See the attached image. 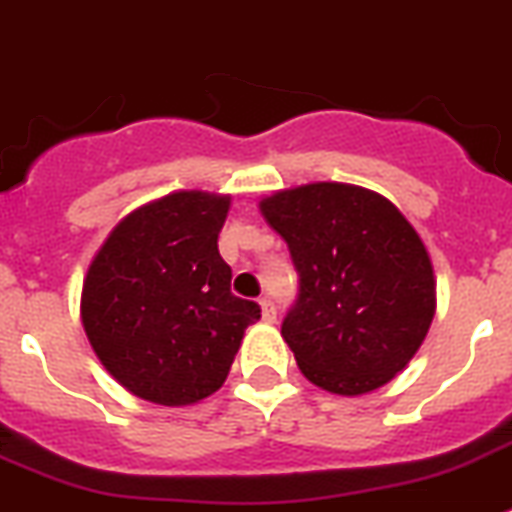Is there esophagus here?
Here are the masks:
<instances>
[{"label":"esophagus","mask_w":512,"mask_h":512,"mask_svg":"<svg viewBox=\"0 0 512 512\" xmlns=\"http://www.w3.org/2000/svg\"><path fill=\"white\" fill-rule=\"evenodd\" d=\"M260 308H262V319L265 321H275V303L270 298H260Z\"/></svg>","instance_id":"obj_1"}]
</instances>
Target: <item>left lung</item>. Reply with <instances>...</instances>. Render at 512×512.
<instances>
[{
  "mask_svg": "<svg viewBox=\"0 0 512 512\" xmlns=\"http://www.w3.org/2000/svg\"><path fill=\"white\" fill-rule=\"evenodd\" d=\"M288 242L296 303L280 334L303 375L336 395L393 380L436 311L434 267L405 216L365 188L311 183L260 204Z\"/></svg>",
  "mask_w": 512,
  "mask_h": 512,
  "instance_id": "1",
  "label": "left lung"
}]
</instances>
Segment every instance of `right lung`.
I'll list each match as a JSON object with an SVG mask.
<instances>
[{"label":"right lung","instance_id":"1","mask_svg":"<svg viewBox=\"0 0 512 512\" xmlns=\"http://www.w3.org/2000/svg\"><path fill=\"white\" fill-rule=\"evenodd\" d=\"M227 196L170 193L140 206L91 262L81 319L101 365L137 398L188 405L227 380L255 301L219 255Z\"/></svg>","mask_w":512,"mask_h":512}]
</instances>
